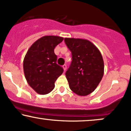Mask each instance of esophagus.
Instances as JSON below:
<instances>
[{"label": "esophagus", "instance_id": "34e87169", "mask_svg": "<svg viewBox=\"0 0 131 131\" xmlns=\"http://www.w3.org/2000/svg\"><path fill=\"white\" fill-rule=\"evenodd\" d=\"M63 68L64 71H65L67 70V65H66V64H64V65H63Z\"/></svg>", "mask_w": 131, "mask_h": 131}]
</instances>
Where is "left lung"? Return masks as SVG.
<instances>
[{"mask_svg": "<svg viewBox=\"0 0 131 131\" xmlns=\"http://www.w3.org/2000/svg\"><path fill=\"white\" fill-rule=\"evenodd\" d=\"M72 53V61L65 75L70 89L79 96H86L96 89L104 75V64L100 50L87 40L65 38Z\"/></svg>", "mask_w": 131, "mask_h": 131, "instance_id": "obj_1", "label": "left lung"}]
</instances>
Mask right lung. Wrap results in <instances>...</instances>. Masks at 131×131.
Instances as JSON below:
<instances>
[{"label":"right lung","mask_w":131,"mask_h":131,"mask_svg":"<svg viewBox=\"0 0 131 131\" xmlns=\"http://www.w3.org/2000/svg\"><path fill=\"white\" fill-rule=\"evenodd\" d=\"M63 38L44 36L30 47L23 61L27 82L37 93H49L55 87V82L62 74L63 69L56 63L57 57L54 49Z\"/></svg>","instance_id":"obj_1"}]
</instances>
